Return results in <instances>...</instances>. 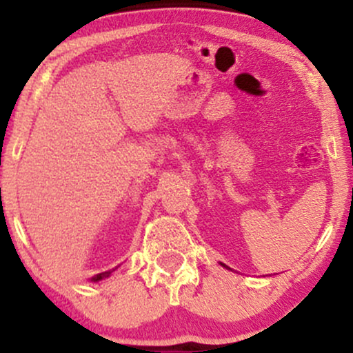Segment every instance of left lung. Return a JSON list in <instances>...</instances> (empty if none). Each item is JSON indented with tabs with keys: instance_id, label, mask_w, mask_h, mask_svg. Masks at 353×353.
Masks as SVG:
<instances>
[{
	"instance_id": "8db88e82",
	"label": "left lung",
	"mask_w": 353,
	"mask_h": 353,
	"mask_svg": "<svg viewBox=\"0 0 353 353\" xmlns=\"http://www.w3.org/2000/svg\"><path fill=\"white\" fill-rule=\"evenodd\" d=\"M222 265H224V267H228V265H225V264H222Z\"/></svg>"
}]
</instances>
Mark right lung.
<instances>
[{"label":"right lung","mask_w":353,"mask_h":353,"mask_svg":"<svg viewBox=\"0 0 353 353\" xmlns=\"http://www.w3.org/2000/svg\"><path fill=\"white\" fill-rule=\"evenodd\" d=\"M112 270H114V269H112ZM112 270H109V272H103V274H98V275H94V277H92V281H94V282H98V281H101V279H104V277H109V274H111Z\"/></svg>","instance_id":"obj_1"}]
</instances>
